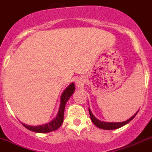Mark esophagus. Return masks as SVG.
<instances>
[{
  "label": "esophagus",
  "instance_id": "1",
  "mask_svg": "<svg viewBox=\"0 0 152 152\" xmlns=\"http://www.w3.org/2000/svg\"><path fill=\"white\" fill-rule=\"evenodd\" d=\"M83 85V81L81 80V79H77L76 80V86L77 88H79Z\"/></svg>",
  "mask_w": 152,
  "mask_h": 152
}]
</instances>
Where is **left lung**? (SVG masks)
<instances>
[{
	"label": "left lung",
	"instance_id": "8db88e82",
	"mask_svg": "<svg viewBox=\"0 0 152 152\" xmlns=\"http://www.w3.org/2000/svg\"><path fill=\"white\" fill-rule=\"evenodd\" d=\"M89 110V114H90L91 119L92 122L94 123V124L95 126H97V127L100 129H103V130H115V129L120 128V127H123L125 124H127V123L130 122L131 120L134 119V118L137 115V114L138 113L139 110L132 116L131 118H130L129 119H127V121H122V122H105V121H100L99 119H97L95 116L94 115L93 113H91V110H90V108H88Z\"/></svg>",
	"mask_w": 152,
	"mask_h": 152
}]
</instances>
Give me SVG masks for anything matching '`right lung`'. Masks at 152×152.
Here are the masks:
<instances>
[{
	"label": "right lung",
	"mask_w": 152,
	"mask_h": 152,
	"mask_svg": "<svg viewBox=\"0 0 152 152\" xmlns=\"http://www.w3.org/2000/svg\"><path fill=\"white\" fill-rule=\"evenodd\" d=\"M74 91L75 86L73 83L69 85L68 87L64 91L61 96V103L60 106H59L58 113L57 114L56 117L52 119V121H49L47 124L38 126H31L27 125L25 124H22L24 127H26L28 130H31V131L36 132V133H41V134L49 133V132L54 131V130H56L57 129H58L61 126L62 123H63L64 113V109L66 102L68 101L69 97H71L72 94L74 93Z\"/></svg>",
	"instance_id": "obj_1"
}]
</instances>
